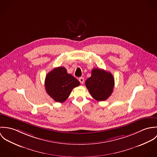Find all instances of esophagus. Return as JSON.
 Instances as JSON below:
<instances>
[{
	"label": "esophagus",
	"instance_id": "esophagus-1",
	"mask_svg": "<svg viewBox=\"0 0 157 157\" xmlns=\"http://www.w3.org/2000/svg\"><path fill=\"white\" fill-rule=\"evenodd\" d=\"M79 82H80L82 84H83V83H84V78H83V77H80V78H79Z\"/></svg>",
	"mask_w": 157,
	"mask_h": 157
}]
</instances>
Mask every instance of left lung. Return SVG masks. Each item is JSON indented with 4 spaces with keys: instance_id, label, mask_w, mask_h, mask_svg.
Segmentation results:
<instances>
[{
    "instance_id": "8db88e82",
    "label": "left lung",
    "mask_w": 157,
    "mask_h": 157,
    "mask_svg": "<svg viewBox=\"0 0 157 157\" xmlns=\"http://www.w3.org/2000/svg\"><path fill=\"white\" fill-rule=\"evenodd\" d=\"M85 85L92 97L97 101H105L112 94L114 78L112 74L104 69L94 68Z\"/></svg>"
}]
</instances>
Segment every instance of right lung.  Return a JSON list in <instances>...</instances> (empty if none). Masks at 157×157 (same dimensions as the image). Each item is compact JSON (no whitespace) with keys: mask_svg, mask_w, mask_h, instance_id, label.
Here are the masks:
<instances>
[{"mask_svg":"<svg viewBox=\"0 0 157 157\" xmlns=\"http://www.w3.org/2000/svg\"><path fill=\"white\" fill-rule=\"evenodd\" d=\"M80 82L66 68L57 67L47 74L45 78V90L56 102L63 103L69 96L73 88L78 86Z\"/></svg>","mask_w":157,"mask_h":157,"instance_id":"right-lung-1","label":"right lung"}]
</instances>
